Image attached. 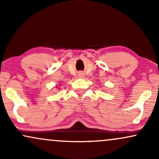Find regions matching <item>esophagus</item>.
Segmentation results:
<instances>
[{"instance_id":"esophagus-1","label":"esophagus","mask_w":159,"mask_h":159,"mask_svg":"<svg viewBox=\"0 0 159 159\" xmlns=\"http://www.w3.org/2000/svg\"><path fill=\"white\" fill-rule=\"evenodd\" d=\"M78 76H79V78H83L84 77V74L83 73H79Z\"/></svg>"}]
</instances>
